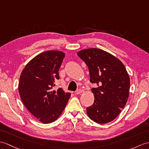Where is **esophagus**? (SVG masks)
Returning <instances> with one entry per match:
<instances>
[{"label": "esophagus", "instance_id": "esophagus-1", "mask_svg": "<svg viewBox=\"0 0 149 149\" xmlns=\"http://www.w3.org/2000/svg\"><path fill=\"white\" fill-rule=\"evenodd\" d=\"M76 94H80V93H82V90L81 89H77V91H76Z\"/></svg>", "mask_w": 149, "mask_h": 149}]
</instances>
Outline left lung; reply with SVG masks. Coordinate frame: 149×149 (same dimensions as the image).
Wrapping results in <instances>:
<instances>
[{
    "label": "left lung",
    "instance_id": "left-lung-1",
    "mask_svg": "<svg viewBox=\"0 0 149 149\" xmlns=\"http://www.w3.org/2000/svg\"><path fill=\"white\" fill-rule=\"evenodd\" d=\"M77 55L88 67L90 82L97 86L91 89L95 101L86 109L88 117L99 124L112 121L128 99L130 79L125 67L118 58L97 48L81 50Z\"/></svg>",
    "mask_w": 149,
    "mask_h": 149
}]
</instances>
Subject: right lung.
Here are the masks:
<instances>
[{"instance_id": "obj_1", "label": "right lung", "mask_w": 149, "mask_h": 149, "mask_svg": "<svg viewBox=\"0 0 149 149\" xmlns=\"http://www.w3.org/2000/svg\"><path fill=\"white\" fill-rule=\"evenodd\" d=\"M65 56L62 51L43 52L26 64L20 75V98L29 111L44 124L60 117L70 97V93L61 88L54 90Z\"/></svg>"}]
</instances>
